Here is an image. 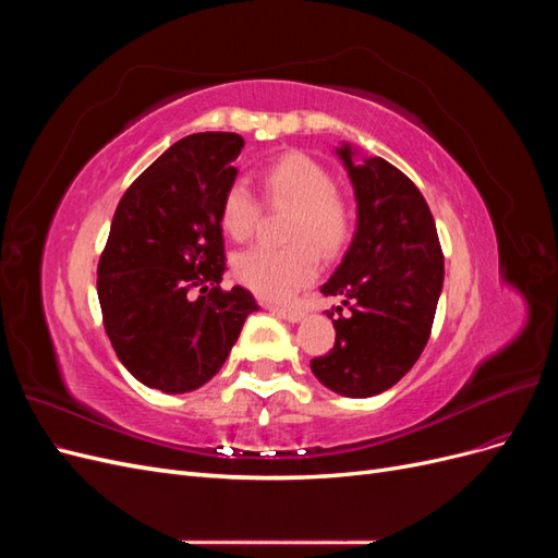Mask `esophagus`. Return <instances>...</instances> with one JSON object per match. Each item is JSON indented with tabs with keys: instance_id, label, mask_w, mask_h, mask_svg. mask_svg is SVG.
<instances>
[{
	"instance_id": "esophagus-1",
	"label": "esophagus",
	"mask_w": 558,
	"mask_h": 558,
	"mask_svg": "<svg viewBox=\"0 0 558 558\" xmlns=\"http://www.w3.org/2000/svg\"><path fill=\"white\" fill-rule=\"evenodd\" d=\"M269 312L277 314L283 320H289V324H298V320H302V312L293 307H269Z\"/></svg>"
}]
</instances>
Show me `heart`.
<instances>
[{"instance_id":"heart-1","label":"heart","mask_w":558,"mask_h":558,"mask_svg":"<svg viewBox=\"0 0 558 558\" xmlns=\"http://www.w3.org/2000/svg\"><path fill=\"white\" fill-rule=\"evenodd\" d=\"M267 205L289 207L281 248L256 246L232 260V275L244 289L265 300H291L318 275L320 254L335 256L349 240L351 214L347 202L332 191V177L314 158L283 154L260 172ZM218 221L232 240L251 238L258 221V202L244 183H230L221 197Z\"/></svg>"}]
</instances>
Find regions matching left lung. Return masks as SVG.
<instances>
[{"instance_id":"left-lung-1","label":"left lung","mask_w":558,"mask_h":558,"mask_svg":"<svg viewBox=\"0 0 558 558\" xmlns=\"http://www.w3.org/2000/svg\"><path fill=\"white\" fill-rule=\"evenodd\" d=\"M356 195V232L324 295H342V307L326 312L335 347L312 361V373L347 398L379 396L410 373L424 351L445 258L424 195L384 158H359L342 142L335 148Z\"/></svg>"}]
</instances>
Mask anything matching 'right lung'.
Returning a JSON list of instances; mask_svg holds the SVG:
<instances>
[{
    "instance_id": "obj_1",
    "label": "right lung",
    "mask_w": 558,
    "mask_h": 558,
    "mask_svg": "<svg viewBox=\"0 0 558 558\" xmlns=\"http://www.w3.org/2000/svg\"><path fill=\"white\" fill-rule=\"evenodd\" d=\"M242 148L234 132L189 134L146 167L113 214L97 265L105 330L128 373L162 393L205 386L258 312L242 286L221 291L218 214Z\"/></svg>"
}]
</instances>
